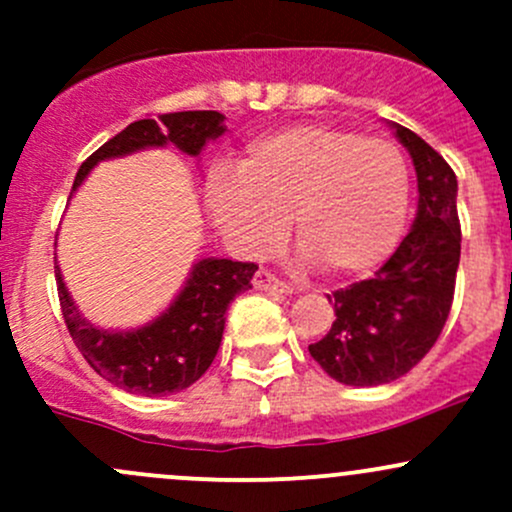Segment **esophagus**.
<instances>
[{"label": "esophagus", "mask_w": 512, "mask_h": 512, "mask_svg": "<svg viewBox=\"0 0 512 512\" xmlns=\"http://www.w3.org/2000/svg\"><path fill=\"white\" fill-rule=\"evenodd\" d=\"M252 285L260 292H272V294H292V287L280 282L277 277H272L267 270H257L255 277H252Z\"/></svg>", "instance_id": "esophagus-1"}]
</instances>
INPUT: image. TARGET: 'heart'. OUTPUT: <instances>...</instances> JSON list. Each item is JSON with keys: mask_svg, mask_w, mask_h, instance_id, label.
I'll list each match as a JSON object with an SVG mask.
<instances>
[{"mask_svg": "<svg viewBox=\"0 0 512 512\" xmlns=\"http://www.w3.org/2000/svg\"><path fill=\"white\" fill-rule=\"evenodd\" d=\"M210 215L245 255H262L292 218L299 260L337 280L379 270L396 250L409 215V165L384 138L299 123L255 138L235 175H213Z\"/></svg>", "mask_w": 512, "mask_h": 512, "instance_id": "heart-1", "label": "heart"}]
</instances>
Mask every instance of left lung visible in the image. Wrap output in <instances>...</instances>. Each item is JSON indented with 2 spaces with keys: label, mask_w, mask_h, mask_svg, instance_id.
Segmentation results:
<instances>
[{
  "label": "left lung",
  "mask_w": 512,
  "mask_h": 512,
  "mask_svg": "<svg viewBox=\"0 0 512 512\" xmlns=\"http://www.w3.org/2000/svg\"><path fill=\"white\" fill-rule=\"evenodd\" d=\"M389 128L414 160V225L371 280L329 297L337 319L309 344L314 361L347 386L391 384L428 354L451 312L461 262L456 173L414 131L394 121Z\"/></svg>",
  "instance_id": "obj_1"
}]
</instances>
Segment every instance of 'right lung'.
I'll return each instance as SVG.
<instances>
[{"instance_id":"right-lung-1","label":"right lung","mask_w":512,"mask_h":512,"mask_svg":"<svg viewBox=\"0 0 512 512\" xmlns=\"http://www.w3.org/2000/svg\"><path fill=\"white\" fill-rule=\"evenodd\" d=\"M225 131V116L218 111L163 113L156 121L143 118L131 123L84 160L69 198H74L91 170L103 160L165 146L200 158L205 146L218 141ZM54 272L66 327L96 374L131 394L165 396L193 386L213 364L223 342L227 307L237 294L252 289L257 265L225 257H203L193 262L173 302L151 322L133 329H103L89 322L71 297L56 260Z\"/></svg>"}]
</instances>
